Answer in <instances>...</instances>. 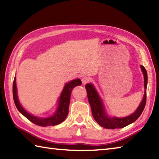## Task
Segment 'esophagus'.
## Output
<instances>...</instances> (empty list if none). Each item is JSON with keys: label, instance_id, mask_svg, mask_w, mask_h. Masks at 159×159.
Instances as JSON below:
<instances>
[{"label": "esophagus", "instance_id": "1", "mask_svg": "<svg viewBox=\"0 0 159 159\" xmlns=\"http://www.w3.org/2000/svg\"><path fill=\"white\" fill-rule=\"evenodd\" d=\"M81 80H82L83 84H84V85H85V84L89 83L90 79H89V77H88V76H83V77L82 78Z\"/></svg>", "mask_w": 159, "mask_h": 159}]
</instances>
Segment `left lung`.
Instances as JSON below:
<instances>
[{"label": "left lung", "instance_id": "1", "mask_svg": "<svg viewBox=\"0 0 159 159\" xmlns=\"http://www.w3.org/2000/svg\"><path fill=\"white\" fill-rule=\"evenodd\" d=\"M144 76V88L145 93L143 98L141 101L137 109L134 111L130 116L125 117H109L107 116L104 109V107L98 94L96 90L92 84H87L85 88L87 92V98H88L89 102L90 104L91 109H92V115L94 120L100 126L108 129H116V128H121L128 126L134 121H136L139 117L141 114L146 106V88L148 83V74L146 70L143 66H141Z\"/></svg>", "mask_w": 159, "mask_h": 159}]
</instances>
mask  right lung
<instances>
[{
    "label": "right lung",
    "mask_w": 159,
    "mask_h": 159,
    "mask_svg": "<svg viewBox=\"0 0 159 159\" xmlns=\"http://www.w3.org/2000/svg\"><path fill=\"white\" fill-rule=\"evenodd\" d=\"M82 82L80 79H75L72 81L66 84L65 87L62 91V93L61 94L59 100V106L57 108V111L52 116L47 117V118H42L33 116L23 109V107L20 104L17 95V88L16 84V77L13 80V97L14 103L17 109L24 116L26 117L29 120H30L38 126H55V125L59 124L62 121L65 120L68 115V109L70 105V96L73 88L81 85Z\"/></svg>",
    "instance_id": "1"
}]
</instances>
